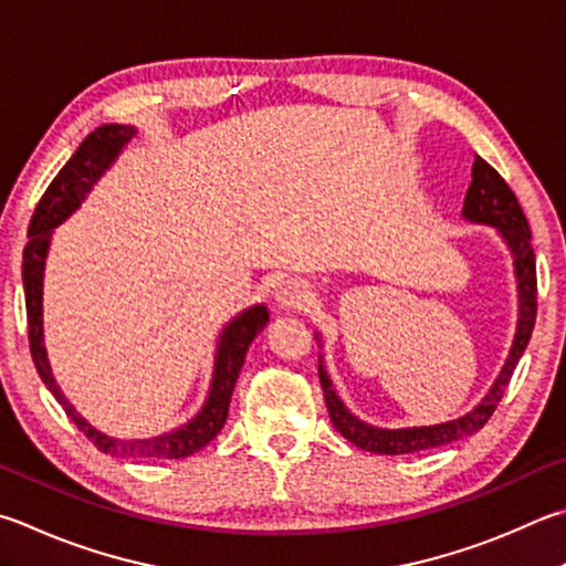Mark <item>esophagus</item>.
I'll return each mask as SVG.
<instances>
[{
    "label": "esophagus",
    "mask_w": 566,
    "mask_h": 566,
    "mask_svg": "<svg viewBox=\"0 0 566 566\" xmlns=\"http://www.w3.org/2000/svg\"><path fill=\"white\" fill-rule=\"evenodd\" d=\"M274 300L280 304V310H304L310 304V290L302 282L286 280L274 290Z\"/></svg>",
    "instance_id": "esophagus-1"
}]
</instances>
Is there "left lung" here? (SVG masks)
Masks as SVG:
<instances>
[{"label":"left lung","mask_w":566,"mask_h":566,"mask_svg":"<svg viewBox=\"0 0 566 566\" xmlns=\"http://www.w3.org/2000/svg\"><path fill=\"white\" fill-rule=\"evenodd\" d=\"M462 220L472 224H488L495 228L500 240L507 244L512 254V266H515V282H517V328L515 338H512L510 354L505 358V366L500 368L495 384L482 396L480 403L468 410L465 416L446 420V423L436 426H413V428H378L366 423L356 413L346 408V403L334 390L332 378L326 374L324 358L318 356V381H322L324 400L328 408V418H332L334 428L346 440H352L356 448L368 450V453L378 455H403V453H418V450L440 448L455 440L468 438L488 423L490 416L495 413L502 394L510 384L512 374H515L517 361L525 354L530 344L534 316H537V266H534V252H532V234L525 212H522L515 192L510 185L500 178V172L490 166V163L475 156L472 163V182L465 192V202H462ZM318 342V334H316Z\"/></svg>","instance_id":"8db88e82"}]
</instances>
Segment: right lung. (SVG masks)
<instances>
[{"label": "right lung", "instance_id": "obj_1", "mask_svg": "<svg viewBox=\"0 0 566 566\" xmlns=\"http://www.w3.org/2000/svg\"><path fill=\"white\" fill-rule=\"evenodd\" d=\"M136 136L133 126H120V123H106L94 133H88L84 143L76 148L74 156L69 158L59 176L51 180L46 192L41 195L36 210L29 222V242L24 248L22 264V282H24V300H27V322H29V348L36 364L41 381L46 384L66 416L74 420L76 428L94 443L101 453L116 458H188L198 453L210 440L220 433L224 420H228L230 398L234 384H238L240 371L244 366V356L254 342V336L262 332L264 324L270 322V310L264 304H254L250 310L240 312L230 318L228 326L218 336V348H214V368L208 398L202 408L195 413L188 423L170 430V433L153 436V438H113L101 433L78 410L69 403L64 390L59 388L44 346V270L51 234L61 222H66L74 214L81 202L88 198L94 185L104 178V172L116 163L123 148Z\"/></svg>", "mask_w": 566, "mask_h": 566}]
</instances>
